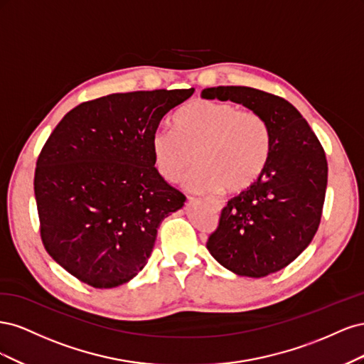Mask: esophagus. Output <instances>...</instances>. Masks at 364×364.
Wrapping results in <instances>:
<instances>
[{
	"label": "esophagus",
	"instance_id": "obj_1",
	"mask_svg": "<svg viewBox=\"0 0 364 364\" xmlns=\"http://www.w3.org/2000/svg\"><path fill=\"white\" fill-rule=\"evenodd\" d=\"M205 202H208V203H211V205L214 206V209H217V211H220V209H222V208L225 206L223 200H218V199H214V197H205Z\"/></svg>",
	"mask_w": 364,
	"mask_h": 364
}]
</instances>
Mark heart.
<instances>
[{
  "label": "heart",
  "mask_w": 364,
  "mask_h": 364,
  "mask_svg": "<svg viewBox=\"0 0 364 364\" xmlns=\"http://www.w3.org/2000/svg\"><path fill=\"white\" fill-rule=\"evenodd\" d=\"M178 130L159 127L151 136L156 168L165 181L178 182L196 159L188 178L193 190L241 193L266 171L272 141L267 123L235 103L200 100L176 118Z\"/></svg>",
  "instance_id": "b5f03b06"
}]
</instances>
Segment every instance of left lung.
<instances>
[{"label": "left lung", "instance_id": "obj_1", "mask_svg": "<svg viewBox=\"0 0 364 364\" xmlns=\"http://www.w3.org/2000/svg\"><path fill=\"white\" fill-rule=\"evenodd\" d=\"M202 97L243 105L267 123L272 151L266 171L228 202L206 241L211 255L230 272L266 277L287 267L317 232L328 182L325 150L282 97L249 86L206 87Z\"/></svg>", "mask_w": 364, "mask_h": 364}]
</instances>
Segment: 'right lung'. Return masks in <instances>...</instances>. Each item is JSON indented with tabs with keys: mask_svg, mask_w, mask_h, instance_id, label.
<instances>
[{
	"mask_svg": "<svg viewBox=\"0 0 364 364\" xmlns=\"http://www.w3.org/2000/svg\"><path fill=\"white\" fill-rule=\"evenodd\" d=\"M193 92L100 97L75 106L51 132L35 170L39 232L74 278L112 289L147 264L161 222L186 199L156 170L151 136Z\"/></svg>",
	"mask_w": 364,
	"mask_h": 364,
	"instance_id": "1",
	"label": "right lung"
}]
</instances>
